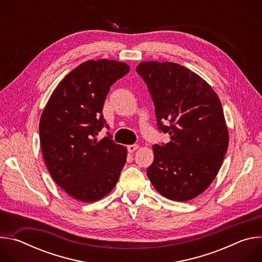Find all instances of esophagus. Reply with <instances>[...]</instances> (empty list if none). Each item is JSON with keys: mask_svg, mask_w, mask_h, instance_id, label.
<instances>
[{"mask_svg": "<svg viewBox=\"0 0 262 262\" xmlns=\"http://www.w3.org/2000/svg\"><path fill=\"white\" fill-rule=\"evenodd\" d=\"M139 148V145H137V144H134V145H128L127 146V150H128V152H134V151H136L137 149Z\"/></svg>", "mask_w": 262, "mask_h": 262, "instance_id": "esophagus-1", "label": "esophagus"}]
</instances>
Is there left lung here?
<instances>
[{"label": "left lung", "instance_id": "left-lung-1", "mask_svg": "<svg viewBox=\"0 0 262 262\" xmlns=\"http://www.w3.org/2000/svg\"><path fill=\"white\" fill-rule=\"evenodd\" d=\"M137 72L154 100L159 129L171 139L152 146L147 176L170 200L196 198L216 176L228 148L221 101L203 79L179 64L141 62Z\"/></svg>", "mask_w": 262, "mask_h": 262}]
</instances>
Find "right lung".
Wrapping results in <instances>:
<instances>
[{
	"label": "right lung",
	"instance_id": "obj_1",
	"mask_svg": "<svg viewBox=\"0 0 262 262\" xmlns=\"http://www.w3.org/2000/svg\"><path fill=\"white\" fill-rule=\"evenodd\" d=\"M129 72L115 60H89L70 71L51 95L39 122L45 163L55 182L69 196L94 202L116 185L127 151L111 134L97 140L103 103L111 86Z\"/></svg>",
	"mask_w": 262,
	"mask_h": 262
}]
</instances>
